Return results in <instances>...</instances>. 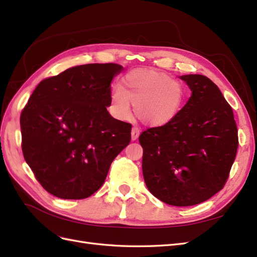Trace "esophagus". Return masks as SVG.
I'll return each instance as SVG.
<instances>
[{"label":"esophagus","mask_w":257,"mask_h":257,"mask_svg":"<svg viewBox=\"0 0 257 257\" xmlns=\"http://www.w3.org/2000/svg\"><path fill=\"white\" fill-rule=\"evenodd\" d=\"M139 133H141V131H139L138 127H133V128H132V133H131L132 141H136V139L139 136Z\"/></svg>","instance_id":"obj_1"}]
</instances>
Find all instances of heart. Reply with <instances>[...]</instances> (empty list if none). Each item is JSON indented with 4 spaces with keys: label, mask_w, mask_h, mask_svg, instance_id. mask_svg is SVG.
I'll return each mask as SVG.
<instances>
[{
    "label": "heart",
    "mask_w": 257,
    "mask_h": 257,
    "mask_svg": "<svg viewBox=\"0 0 257 257\" xmlns=\"http://www.w3.org/2000/svg\"><path fill=\"white\" fill-rule=\"evenodd\" d=\"M185 99L181 81L154 69H135L123 77L110 92L109 111L119 120H128L134 106L137 118L159 127L174 121Z\"/></svg>",
    "instance_id": "b5f03b06"
}]
</instances>
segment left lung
<instances>
[{"label": "left lung", "mask_w": 257, "mask_h": 257, "mask_svg": "<svg viewBox=\"0 0 257 257\" xmlns=\"http://www.w3.org/2000/svg\"><path fill=\"white\" fill-rule=\"evenodd\" d=\"M192 94L177 118L139 136L148 190L163 203H203L223 189L235 161L238 132L231 107L206 76L183 75Z\"/></svg>", "instance_id": "left-lung-1"}]
</instances>
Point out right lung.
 Returning <instances> with one entry per match:
<instances>
[{
    "mask_svg": "<svg viewBox=\"0 0 257 257\" xmlns=\"http://www.w3.org/2000/svg\"><path fill=\"white\" fill-rule=\"evenodd\" d=\"M123 69L114 63L71 67L38 83L23 108V157L52 195L91 196L130 144L131 124L107 111L111 80Z\"/></svg>",
    "mask_w": 257,
    "mask_h": 257,
    "instance_id": "obj_1",
    "label": "right lung"
}]
</instances>
